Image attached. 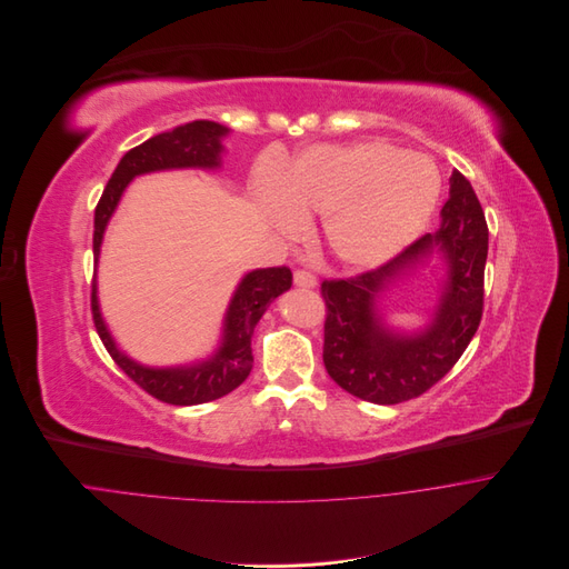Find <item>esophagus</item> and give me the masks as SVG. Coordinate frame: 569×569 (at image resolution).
Segmentation results:
<instances>
[{
  "instance_id": "esophagus-1",
  "label": "esophagus",
  "mask_w": 569,
  "mask_h": 569,
  "mask_svg": "<svg viewBox=\"0 0 569 569\" xmlns=\"http://www.w3.org/2000/svg\"><path fill=\"white\" fill-rule=\"evenodd\" d=\"M293 284L302 287V289H311V287H316V276L311 271H307V269H298L293 273Z\"/></svg>"
}]
</instances>
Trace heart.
Instances as JSON below:
<instances>
[{
	"label": "heart",
	"instance_id": "b5f03b06",
	"mask_svg": "<svg viewBox=\"0 0 569 569\" xmlns=\"http://www.w3.org/2000/svg\"><path fill=\"white\" fill-rule=\"evenodd\" d=\"M441 190L437 166L383 141L313 146L282 177L276 168L253 181L260 212L284 236L302 214H322L329 251L346 264L372 267L408 247L428 223Z\"/></svg>",
	"mask_w": 569,
	"mask_h": 569
}]
</instances>
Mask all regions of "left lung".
Masks as SVG:
<instances>
[{
  "label": "left lung",
  "mask_w": 569,
  "mask_h": 569,
  "mask_svg": "<svg viewBox=\"0 0 569 569\" xmlns=\"http://www.w3.org/2000/svg\"><path fill=\"white\" fill-rule=\"evenodd\" d=\"M439 252L447 282L428 330L403 337L376 313L378 293L406 268ZM489 226L462 172H452L437 233H426L386 264L352 278L322 280L327 375L350 395L392 406L415 399L443 379L476 336L485 309Z\"/></svg>",
  "instance_id": "8db88e82"
}]
</instances>
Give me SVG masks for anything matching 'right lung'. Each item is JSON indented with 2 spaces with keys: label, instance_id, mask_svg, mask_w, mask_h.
<instances>
[{
  "label": "right lung",
  "instance_id": "obj_1",
  "mask_svg": "<svg viewBox=\"0 0 569 569\" xmlns=\"http://www.w3.org/2000/svg\"><path fill=\"white\" fill-rule=\"evenodd\" d=\"M229 134L223 126L212 121H192L174 128L172 132L157 134L146 143L132 148L107 181L102 197L93 214V258L98 260L104 226L117 208L123 190L137 174L170 170V168H217L221 152V137ZM291 271L287 267H271L251 271L240 287L226 311L221 348L203 363L188 368H168L154 370L128 359L117 343H113L96 298V282L91 287V313L96 331L102 340L104 350L139 388L163 403L172 406H197L214 401L223 395L233 392L253 368L251 336L260 322L267 307L291 287Z\"/></svg>",
  "mask_w": 569,
  "mask_h": 569
}]
</instances>
